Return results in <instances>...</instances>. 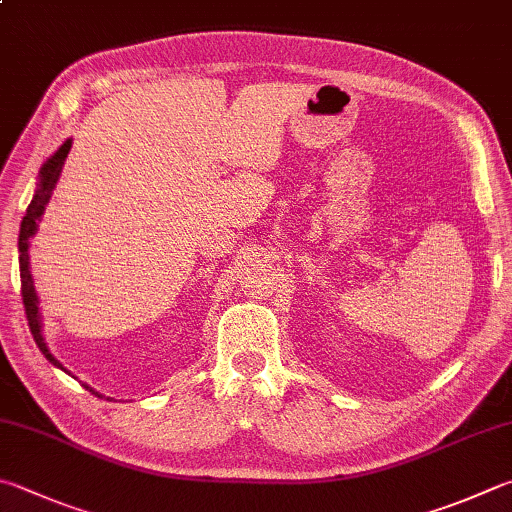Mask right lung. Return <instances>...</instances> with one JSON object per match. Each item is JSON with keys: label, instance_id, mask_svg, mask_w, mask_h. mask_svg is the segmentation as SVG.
<instances>
[{"label": "right lung", "instance_id": "1", "mask_svg": "<svg viewBox=\"0 0 512 512\" xmlns=\"http://www.w3.org/2000/svg\"><path fill=\"white\" fill-rule=\"evenodd\" d=\"M69 150H71V141H64L60 150L55 152L51 159L42 165V170H40V188L35 190V197L29 203V208H26V217L22 219V226H20V280H22V302H24L26 320H29V329L33 333V340H35V345L40 347V351L44 353V358L49 360L51 365L60 367V369H64V367L51 356V351L46 349V342H44L42 331H40L37 295H35L33 277H31V268H29V246H31V237L35 235V230H37V221H40V217L44 215L46 203H49L51 194L55 190V185H58L64 161H67V156H69ZM85 387L89 389V392H94V389H91L89 385H85ZM94 394H98V392H94Z\"/></svg>", "mask_w": 512, "mask_h": 512}]
</instances>
